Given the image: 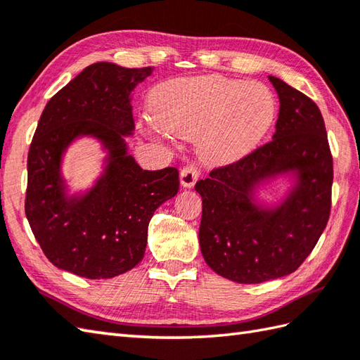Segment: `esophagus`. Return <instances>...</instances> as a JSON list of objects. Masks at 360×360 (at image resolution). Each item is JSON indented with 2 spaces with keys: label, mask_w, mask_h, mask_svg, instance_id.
I'll return each mask as SVG.
<instances>
[{
  "label": "esophagus",
  "mask_w": 360,
  "mask_h": 360,
  "mask_svg": "<svg viewBox=\"0 0 360 360\" xmlns=\"http://www.w3.org/2000/svg\"><path fill=\"white\" fill-rule=\"evenodd\" d=\"M198 176H200V170L195 165H188L181 170V184L182 187L192 188L195 182L198 181Z\"/></svg>",
  "instance_id": "1"
}]
</instances>
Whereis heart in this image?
Instances as JSON below:
<instances>
[{"label": "heart", "mask_w": 360, "mask_h": 360, "mask_svg": "<svg viewBox=\"0 0 360 360\" xmlns=\"http://www.w3.org/2000/svg\"><path fill=\"white\" fill-rule=\"evenodd\" d=\"M151 114L164 131L195 139L204 162L223 165L262 141L274 120L275 101L259 83L202 75L174 79L155 88Z\"/></svg>", "instance_id": "1"}]
</instances>
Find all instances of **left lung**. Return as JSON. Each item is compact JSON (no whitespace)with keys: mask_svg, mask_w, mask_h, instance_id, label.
Masks as SVG:
<instances>
[{"mask_svg":"<svg viewBox=\"0 0 360 360\" xmlns=\"http://www.w3.org/2000/svg\"><path fill=\"white\" fill-rule=\"evenodd\" d=\"M280 98L271 142L196 182L202 198L200 246L205 263L236 283H262L297 271L331 212L333 156L319 106L269 75ZM294 172L296 184L275 208L255 201L263 180Z\"/></svg>","mask_w":360,"mask_h":360,"instance_id":"obj_1","label":"left lung"}]
</instances>
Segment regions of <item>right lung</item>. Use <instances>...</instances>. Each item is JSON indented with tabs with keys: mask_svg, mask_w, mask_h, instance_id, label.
Here are the masks:
<instances>
[{
	"mask_svg": "<svg viewBox=\"0 0 360 360\" xmlns=\"http://www.w3.org/2000/svg\"><path fill=\"white\" fill-rule=\"evenodd\" d=\"M151 72V66L89 65L44 106L27 155L25 210L58 269L91 280L133 269L143 258L153 213L178 193L174 167L142 170L125 142L134 129L131 93ZM83 135L109 150L107 165L88 193L68 195L61 159Z\"/></svg>",
	"mask_w": 360,
	"mask_h": 360,
	"instance_id": "add662e5",
	"label": "right lung"
}]
</instances>
